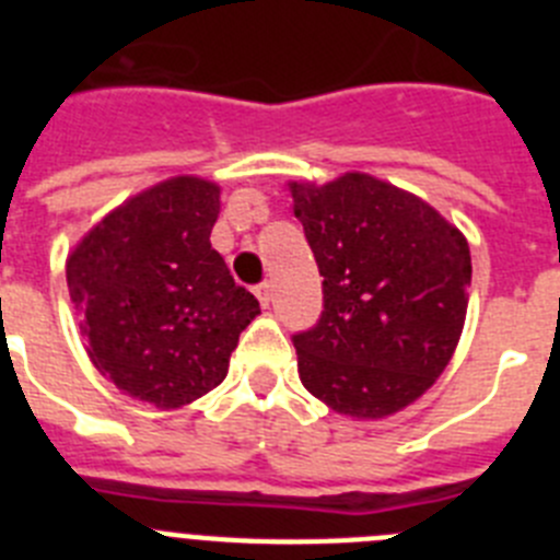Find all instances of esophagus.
<instances>
[{"instance_id":"obj_1","label":"esophagus","mask_w":560,"mask_h":560,"mask_svg":"<svg viewBox=\"0 0 560 560\" xmlns=\"http://www.w3.org/2000/svg\"><path fill=\"white\" fill-rule=\"evenodd\" d=\"M255 294H257V300H260V305H264V308H269V303H271V283H260L255 289Z\"/></svg>"}]
</instances>
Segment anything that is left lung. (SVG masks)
I'll use <instances>...</instances> for the list:
<instances>
[{
    "mask_svg": "<svg viewBox=\"0 0 560 560\" xmlns=\"http://www.w3.org/2000/svg\"><path fill=\"white\" fill-rule=\"evenodd\" d=\"M323 280V316L294 334L300 381L334 412L387 418L432 387L463 334L471 252L434 207L368 176L291 182Z\"/></svg>",
    "mask_w": 560,
    "mask_h": 560,
    "instance_id": "1",
    "label": "left lung"
}]
</instances>
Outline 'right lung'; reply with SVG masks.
<instances>
[{
  "instance_id": "obj_1",
  "label": "right lung",
  "mask_w": 560,
  "mask_h": 560,
  "mask_svg": "<svg viewBox=\"0 0 560 560\" xmlns=\"http://www.w3.org/2000/svg\"><path fill=\"white\" fill-rule=\"evenodd\" d=\"M219 199V185L199 176L160 182L108 212L67 257L89 359L156 409L219 387L237 336L260 314L210 244Z\"/></svg>"
}]
</instances>
